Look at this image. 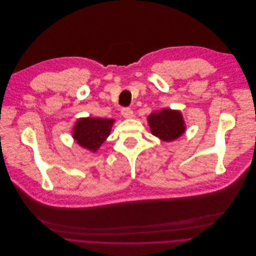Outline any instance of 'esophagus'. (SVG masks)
<instances>
[{
	"label": "esophagus",
	"instance_id": "esophagus-1",
	"mask_svg": "<svg viewBox=\"0 0 256 256\" xmlns=\"http://www.w3.org/2000/svg\"><path fill=\"white\" fill-rule=\"evenodd\" d=\"M121 114L124 118H132L133 117V111L130 108H123L121 110Z\"/></svg>",
	"mask_w": 256,
	"mask_h": 256
}]
</instances>
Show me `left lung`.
<instances>
[{
    "mask_svg": "<svg viewBox=\"0 0 256 256\" xmlns=\"http://www.w3.org/2000/svg\"><path fill=\"white\" fill-rule=\"evenodd\" d=\"M151 133L164 141H172L186 131L182 115L180 111L162 109L153 112L147 118Z\"/></svg>",
    "mask_w": 256,
    "mask_h": 256,
    "instance_id": "left-lung-1",
    "label": "left lung"
}]
</instances>
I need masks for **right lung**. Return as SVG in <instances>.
I'll list each match as a JSON object with an SVG mask.
<instances>
[{"instance_id": "1", "label": "right lung", "mask_w": 256, "mask_h": 256, "mask_svg": "<svg viewBox=\"0 0 256 256\" xmlns=\"http://www.w3.org/2000/svg\"><path fill=\"white\" fill-rule=\"evenodd\" d=\"M115 120L103 118H80L76 122L72 137L82 147L96 152L110 135Z\"/></svg>"}]
</instances>
